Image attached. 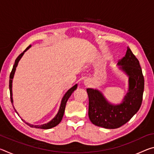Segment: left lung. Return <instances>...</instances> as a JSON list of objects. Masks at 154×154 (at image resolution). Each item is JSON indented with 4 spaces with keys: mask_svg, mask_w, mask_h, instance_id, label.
I'll return each instance as SVG.
<instances>
[{
    "mask_svg": "<svg viewBox=\"0 0 154 154\" xmlns=\"http://www.w3.org/2000/svg\"><path fill=\"white\" fill-rule=\"evenodd\" d=\"M120 69L129 76V90L123 103L119 105L109 103L97 90L88 88V116L97 126L114 129L127 123L139 110L144 91V77L139 62L128 47L126 55L119 60Z\"/></svg>",
    "mask_w": 154,
    "mask_h": 154,
    "instance_id": "1",
    "label": "left lung"
}]
</instances>
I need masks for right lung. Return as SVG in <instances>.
Returning a JSON list of instances; mask_svg holds the SVG:
<instances>
[{
	"label": "right lung",
	"mask_w": 154,
	"mask_h": 154,
	"mask_svg": "<svg viewBox=\"0 0 154 154\" xmlns=\"http://www.w3.org/2000/svg\"><path fill=\"white\" fill-rule=\"evenodd\" d=\"M30 48V45L28 47V48L25 49V50L22 52V53H21L19 56H17V58L15 59V63L14 66H13V69H12V71L11 72V73H10V76H9V90H10V98H11V102L13 105V98H12V79L13 78H14V75L15 73V69H16V67L17 66V64L18 62H19L20 58H22V56L24 55V52L26 51H27L28 49ZM77 87V85H75L73 87H72L71 89L67 91V92L65 94L64 97L62 98V102H61V105L60 106V109L58 111V113H57V115L56 116L55 118H54L52 120H51L48 123H47L45 124H43V125H40V126H34V125L32 124H30L27 123V122H25L26 124L27 125H28L31 128H41V129H49V128H54L57 125L59 124L60 122H61L62 119V117L64 116V110H65V106H66V102L68 100V99L69 98L70 96L72 94V93L73 92V91L75 90H76V88ZM16 112V111H15ZM17 113V112H16Z\"/></svg>",
	"instance_id": "right-lung-1"
}]
</instances>
